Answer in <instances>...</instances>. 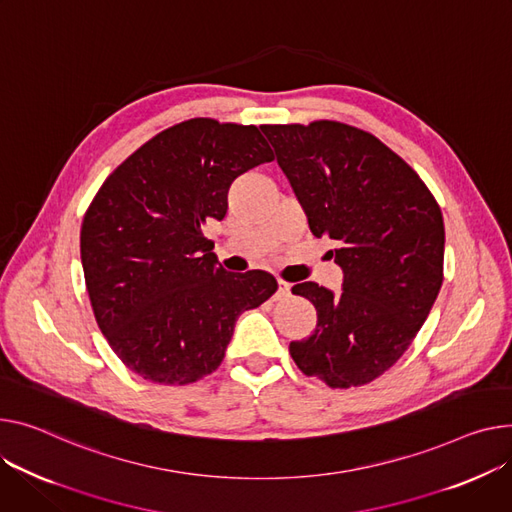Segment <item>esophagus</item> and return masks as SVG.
Segmentation results:
<instances>
[{
	"label": "esophagus",
	"mask_w": 512,
	"mask_h": 512,
	"mask_svg": "<svg viewBox=\"0 0 512 512\" xmlns=\"http://www.w3.org/2000/svg\"><path fill=\"white\" fill-rule=\"evenodd\" d=\"M290 296V284L284 280H278V292H276V300H284Z\"/></svg>",
	"instance_id": "esophagus-1"
}]
</instances>
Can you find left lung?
<instances>
[{
    "instance_id": "1",
    "label": "left lung",
    "mask_w": 512,
    "mask_h": 512,
    "mask_svg": "<svg viewBox=\"0 0 512 512\" xmlns=\"http://www.w3.org/2000/svg\"><path fill=\"white\" fill-rule=\"evenodd\" d=\"M315 236L337 243L344 290L292 288L317 309L290 356L331 389L379 379L412 346L442 286L445 222L416 170L372 133L339 123L261 125Z\"/></svg>"
}]
</instances>
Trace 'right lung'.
Wrapping results in <instances>:
<instances>
[{"label":"right lung","mask_w":512,"mask_h":512,"mask_svg":"<svg viewBox=\"0 0 512 512\" xmlns=\"http://www.w3.org/2000/svg\"><path fill=\"white\" fill-rule=\"evenodd\" d=\"M274 160L255 125L195 117L127 156L88 206L80 253L94 319L121 362L158 385L212 374L234 323L278 290L267 271L228 274L203 236L232 181Z\"/></svg>","instance_id":"add662e5"}]
</instances>
